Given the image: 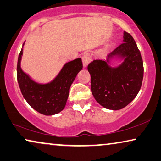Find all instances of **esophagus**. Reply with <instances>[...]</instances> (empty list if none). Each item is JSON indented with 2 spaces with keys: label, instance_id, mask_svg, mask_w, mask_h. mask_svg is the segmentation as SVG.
I'll use <instances>...</instances> for the list:
<instances>
[{
  "label": "esophagus",
  "instance_id": "1",
  "mask_svg": "<svg viewBox=\"0 0 161 161\" xmlns=\"http://www.w3.org/2000/svg\"><path fill=\"white\" fill-rule=\"evenodd\" d=\"M81 59H82L83 67H87V65L89 64V63L91 62V56H90V53H86L82 56V57H81Z\"/></svg>",
  "mask_w": 161,
  "mask_h": 161
}]
</instances>
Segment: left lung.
<instances>
[{
  "mask_svg": "<svg viewBox=\"0 0 161 161\" xmlns=\"http://www.w3.org/2000/svg\"><path fill=\"white\" fill-rule=\"evenodd\" d=\"M123 42L106 61L94 60L87 67L94 99L104 108L113 110L122 109L136 98L143 79V62L136 42L125 31ZM114 57L124 61L118 67L112 68L108 64Z\"/></svg>",
  "mask_w": 161,
  "mask_h": 161,
  "instance_id": "obj_1",
  "label": "left lung"
}]
</instances>
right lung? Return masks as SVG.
<instances>
[{"label":"right lung","mask_w":161,"mask_h":161,"mask_svg":"<svg viewBox=\"0 0 161 161\" xmlns=\"http://www.w3.org/2000/svg\"><path fill=\"white\" fill-rule=\"evenodd\" d=\"M22 55L23 47L18 58L17 80L24 99L33 109L44 115L60 113L65 108L71 84L82 69L81 59L78 58L66 63L54 80L39 84L21 69Z\"/></svg>","instance_id":"obj_1"}]
</instances>
